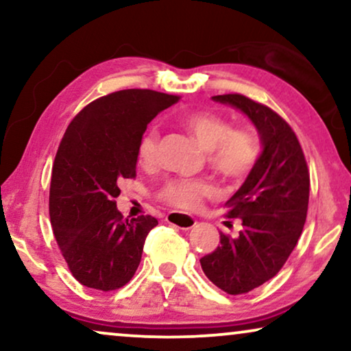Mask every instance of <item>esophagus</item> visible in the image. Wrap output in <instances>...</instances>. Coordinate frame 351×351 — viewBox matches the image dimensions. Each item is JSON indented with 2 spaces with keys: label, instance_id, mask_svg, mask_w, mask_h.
I'll return each instance as SVG.
<instances>
[{
  "label": "esophagus",
  "instance_id": "1",
  "mask_svg": "<svg viewBox=\"0 0 351 351\" xmlns=\"http://www.w3.org/2000/svg\"><path fill=\"white\" fill-rule=\"evenodd\" d=\"M166 220L171 225L179 227L182 230H190V228H193L196 223H198L195 217H191V215H186V214H182V213H169L167 214Z\"/></svg>",
  "mask_w": 351,
  "mask_h": 351
}]
</instances>
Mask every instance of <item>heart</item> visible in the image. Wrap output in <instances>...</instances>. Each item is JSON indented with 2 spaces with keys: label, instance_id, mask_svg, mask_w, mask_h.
Here are the masks:
<instances>
[{
  "label": "heart",
  "instance_id": "1",
  "mask_svg": "<svg viewBox=\"0 0 351 351\" xmlns=\"http://www.w3.org/2000/svg\"><path fill=\"white\" fill-rule=\"evenodd\" d=\"M195 141L210 153V162L220 174L239 180L249 174L258 156L257 142L246 132L234 131L232 123L210 112H193L182 118ZM158 131L150 129L138 142L137 156L142 165L156 158ZM214 195V189L199 180H172L161 191V198L177 208L193 209L201 199Z\"/></svg>",
  "mask_w": 351,
  "mask_h": 351
}]
</instances>
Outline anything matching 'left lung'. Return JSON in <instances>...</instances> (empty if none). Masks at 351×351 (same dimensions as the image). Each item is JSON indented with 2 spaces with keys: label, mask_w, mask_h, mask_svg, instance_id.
<instances>
[{
  "label": "left lung",
  "mask_w": 351,
  "mask_h": 351,
  "mask_svg": "<svg viewBox=\"0 0 351 351\" xmlns=\"http://www.w3.org/2000/svg\"><path fill=\"white\" fill-rule=\"evenodd\" d=\"M213 100L246 114L262 145L246 180L225 203L228 217L243 225L238 237L220 233V246L199 261L215 286L238 295L271 280L294 251L308 210L310 174L294 131L280 114L241 94Z\"/></svg>",
  "instance_id": "8db88e82"
}]
</instances>
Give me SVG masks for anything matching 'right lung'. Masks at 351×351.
<instances>
[{"instance_id":"add662e5","label":"right lung","mask_w":351,"mask_h":351,"mask_svg":"<svg viewBox=\"0 0 351 351\" xmlns=\"http://www.w3.org/2000/svg\"><path fill=\"white\" fill-rule=\"evenodd\" d=\"M177 95L126 89L100 97L69 124L57 150L49 191L54 237L70 271L86 287L114 291L136 273L152 215L124 219L114 198L134 179L138 142Z\"/></svg>"}]
</instances>
